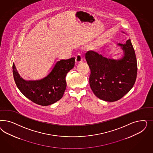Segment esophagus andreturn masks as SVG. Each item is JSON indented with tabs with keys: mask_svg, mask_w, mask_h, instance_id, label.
<instances>
[{
	"mask_svg": "<svg viewBox=\"0 0 153 153\" xmlns=\"http://www.w3.org/2000/svg\"><path fill=\"white\" fill-rule=\"evenodd\" d=\"M82 56L80 54H78L77 56H76V59H75V63L76 65H78L79 63L82 62Z\"/></svg>",
	"mask_w": 153,
	"mask_h": 153,
	"instance_id": "obj_1",
	"label": "esophagus"
}]
</instances>
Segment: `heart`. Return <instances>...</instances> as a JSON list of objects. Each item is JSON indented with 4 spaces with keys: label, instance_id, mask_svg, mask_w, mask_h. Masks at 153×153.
Listing matches in <instances>:
<instances>
[{
    "label": "heart",
    "instance_id": "obj_1",
    "mask_svg": "<svg viewBox=\"0 0 153 153\" xmlns=\"http://www.w3.org/2000/svg\"><path fill=\"white\" fill-rule=\"evenodd\" d=\"M105 44V42L104 40H100L99 42H97L96 44L94 45V48L97 50H100L101 49L103 46H104V45Z\"/></svg>",
    "mask_w": 153,
    "mask_h": 153
}]
</instances>
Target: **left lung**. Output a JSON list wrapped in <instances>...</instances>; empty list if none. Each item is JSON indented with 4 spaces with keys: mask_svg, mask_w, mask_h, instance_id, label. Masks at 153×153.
Here are the masks:
<instances>
[{
    "mask_svg": "<svg viewBox=\"0 0 153 153\" xmlns=\"http://www.w3.org/2000/svg\"><path fill=\"white\" fill-rule=\"evenodd\" d=\"M118 45L125 52L120 60L108 59L93 51L85 54L90 70V88L96 97L107 102H116L124 97L137 77V60L131 40Z\"/></svg>",
    "mask_w": 153,
    "mask_h": 153,
    "instance_id": "left-lung-1",
    "label": "left lung"
}]
</instances>
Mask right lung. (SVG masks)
I'll use <instances>...</instances> for the list:
<instances>
[{
  "instance_id": "right-lung-1",
  "label": "right lung",
  "mask_w": 153,
  "mask_h": 153,
  "mask_svg": "<svg viewBox=\"0 0 153 153\" xmlns=\"http://www.w3.org/2000/svg\"><path fill=\"white\" fill-rule=\"evenodd\" d=\"M75 58L57 62L46 77L38 81H25L19 75L13 64L14 81L20 91L31 101L46 106L60 100L65 93L67 83L65 76L74 68Z\"/></svg>"
}]
</instances>
